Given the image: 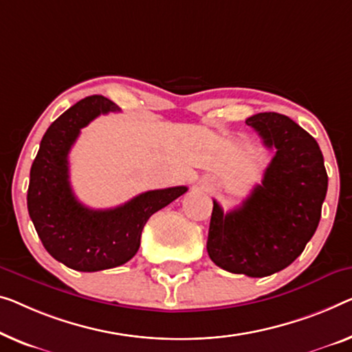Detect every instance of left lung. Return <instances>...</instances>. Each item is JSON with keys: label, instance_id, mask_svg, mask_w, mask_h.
<instances>
[{"label": "left lung", "instance_id": "obj_1", "mask_svg": "<svg viewBox=\"0 0 352 352\" xmlns=\"http://www.w3.org/2000/svg\"><path fill=\"white\" fill-rule=\"evenodd\" d=\"M246 124L275 156L239 208L224 213L213 201L207 251L230 274L261 278L291 265L316 232L327 172L316 140L286 115L256 113Z\"/></svg>", "mask_w": 352, "mask_h": 352}]
</instances>
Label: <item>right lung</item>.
<instances>
[{
	"mask_svg": "<svg viewBox=\"0 0 352 352\" xmlns=\"http://www.w3.org/2000/svg\"><path fill=\"white\" fill-rule=\"evenodd\" d=\"M117 110L98 94L78 101L49 126L31 166L26 204L36 232L52 258L78 272L113 269L133 259L151 214L188 191L186 186L146 191L107 210L77 201L69 183L71 146L82 128Z\"/></svg>",
	"mask_w": 352,
	"mask_h": 352,
	"instance_id": "obj_1",
	"label": "right lung"
}]
</instances>
